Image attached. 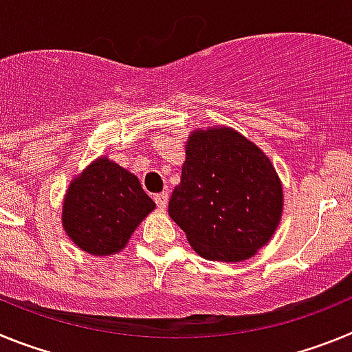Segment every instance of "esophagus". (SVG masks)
Returning a JSON list of instances; mask_svg holds the SVG:
<instances>
[{
  "mask_svg": "<svg viewBox=\"0 0 352 352\" xmlns=\"http://www.w3.org/2000/svg\"><path fill=\"white\" fill-rule=\"evenodd\" d=\"M155 203H157V208L160 211H164L167 208V203H169V195H167V192H160V194L155 195Z\"/></svg>",
  "mask_w": 352,
  "mask_h": 352,
  "instance_id": "esophagus-1",
  "label": "esophagus"
}]
</instances>
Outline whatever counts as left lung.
I'll return each mask as SVG.
<instances>
[{
    "instance_id": "left-lung-1",
    "label": "left lung",
    "mask_w": 352,
    "mask_h": 352,
    "mask_svg": "<svg viewBox=\"0 0 352 352\" xmlns=\"http://www.w3.org/2000/svg\"><path fill=\"white\" fill-rule=\"evenodd\" d=\"M169 217L199 256L239 263L268 243L280 222L282 183L270 158L229 126L195 130Z\"/></svg>"
}]
</instances>
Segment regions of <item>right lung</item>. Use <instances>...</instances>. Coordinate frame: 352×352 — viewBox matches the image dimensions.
Listing matches in <instances>:
<instances>
[{
    "instance_id": "right-lung-1",
    "label": "right lung",
    "mask_w": 352,
    "mask_h": 352,
    "mask_svg": "<svg viewBox=\"0 0 352 352\" xmlns=\"http://www.w3.org/2000/svg\"><path fill=\"white\" fill-rule=\"evenodd\" d=\"M153 210V199L138 176L100 157L70 183L61 220L65 232L84 252L113 256Z\"/></svg>"
}]
</instances>
